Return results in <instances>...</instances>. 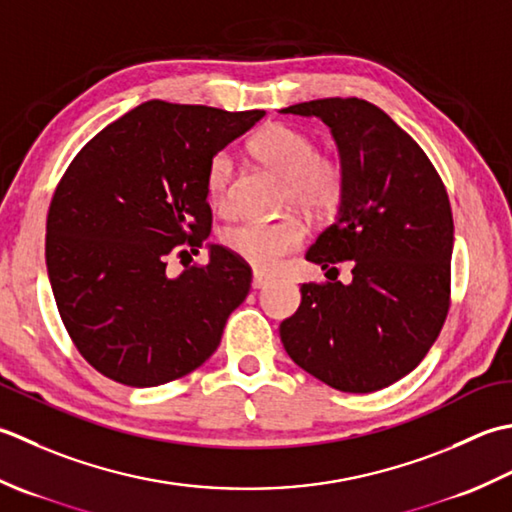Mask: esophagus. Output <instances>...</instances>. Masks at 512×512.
Returning <instances> with one entry per match:
<instances>
[{
  "instance_id": "esophagus-1",
  "label": "esophagus",
  "mask_w": 512,
  "mask_h": 512,
  "mask_svg": "<svg viewBox=\"0 0 512 512\" xmlns=\"http://www.w3.org/2000/svg\"><path fill=\"white\" fill-rule=\"evenodd\" d=\"M269 283H271V278L265 276L263 271H254V278H252V287H254V289H263V287H267Z\"/></svg>"
}]
</instances>
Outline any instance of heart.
<instances>
[{"label":"heart","instance_id":"b5f03b06","mask_svg":"<svg viewBox=\"0 0 512 512\" xmlns=\"http://www.w3.org/2000/svg\"><path fill=\"white\" fill-rule=\"evenodd\" d=\"M254 154L285 179V203L311 216H327L342 201L344 170L333 156L320 154L314 137L285 123H271L252 141ZM234 176V156L218 150L205 172V192L216 210H227ZM223 245L249 265L271 271L305 241L298 216L276 221H241L223 229Z\"/></svg>","mask_w":512,"mask_h":512}]
</instances>
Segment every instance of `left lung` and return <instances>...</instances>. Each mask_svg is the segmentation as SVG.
<instances>
[{"label": "left lung", "mask_w": 512, "mask_h": 512, "mask_svg": "<svg viewBox=\"0 0 512 512\" xmlns=\"http://www.w3.org/2000/svg\"><path fill=\"white\" fill-rule=\"evenodd\" d=\"M329 125L344 170L338 216L307 260L349 262L352 283L300 287L280 340L300 369L344 393H373L424 360L451 305L453 214L440 174L387 112L364 99L280 110Z\"/></svg>", "instance_id": "obj_1"}]
</instances>
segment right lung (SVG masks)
I'll return each instance as SVG.
<instances>
[{"label":"right lung","mask_w":512,"mask_h":512,"mask_svg":"<svg viewBox=\"0 0 512 512\" xmlns=\"http://www.w3.org/2000/svg\"><path fill=\"white\" fill-rule=\"evenodd\" d=\"M265 110L145 101L83 145L52 196L46 267L79 353L125 387H159L212 356L252 269L223 245L170 276L172 254H198L212 232L205 172Z\"/></svg>","instance_id":"1"}]
</instances>
